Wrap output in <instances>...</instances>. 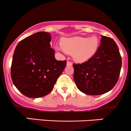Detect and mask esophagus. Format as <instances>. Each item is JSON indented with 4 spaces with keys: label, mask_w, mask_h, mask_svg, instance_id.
<instances>
[{
    "label": "esophagus",
    "mask_w": 131,
    "mask_h": 131,
    "mask_svg": "<svg viewBox=\"0 0 131 131\" xmlns=\"http://www.w3.org/2000/svg\"><path fill=\"white\" fill-rule=\"evenodd\" d=\"M72 65V63L70 61H67V66H71Z\"/></svg>",
    "instance_id": "1"
}]
</instances>
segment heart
Here are the masks:
<instances>
[{"mask_svg": "<svg viewBox=\"0 0 131 131\" xmlns=\"http://www.w3.org/2000/svg\"><path fill=\"white\" fill-rule=\"evenodd\" d=\"M62 48L64 51L72 54L73 59L78 62H83L92 57L96 52L99 46V40L95 36L90 37L74 36L66 38L61 42Z\"/></svg>", "mask_w": 131, "mask_h": 131, "instance_id": "obj_1", "label": "heart"}]
</instances>
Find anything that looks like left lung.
Returning <instances> with one entry per match:
<instances>
[{
    "mask_svg": "<svg viewBox=\"0 0 131 131\" xmlns=\"http://www.w3.org/2000/svg\"><path fill=\"white\" fill-rule=\"evenodd\" d=\"M78 89L88 95L105 94L115 86L122 67L119 49L113 39L101 36V45L88 61L73 64Z\"/></svg>",
    "mask_w": 131,
    "mask_h": 131,
    "instance_id": "obj_1",
    "label": "left lung"
}]
</instances>
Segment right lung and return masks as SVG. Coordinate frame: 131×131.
I'll return each instance as SVG.
<instances>
[{"label":"right lung","mask_w":131,"mask_h":131,"mask_svg":"<svg viewBox=\"0 0 131 131\" xmlns=\"http://www.w3.org/2000/svg\"><path fill=\"white\" fill-rule=\"evenodd\" d=\"M51 35L39 32L19 42L13 57L11 79L25 96L38 98L51 92L66 66V60H57L51 48Z\"/></svg>","instance_id":"obj_1"}]
</instances>
